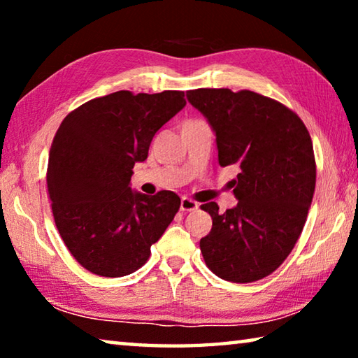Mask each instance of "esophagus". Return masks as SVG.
Masks as SVG:
<instances>
[{"mask_svg": "<svg viewBox=\"0 0 358 358\" xmlns=\"http://www.w3.org/2000/svg\"><path fill=\"white\" fill-rule=\"evenodd\" d=\"M199 203L196 201H192L189 197H181V205L180 208L181 211H192V210H197Z\"/></svg>", "mask_w": 358, "mask_h": 358, "instance_id": "1", "label": "esophagus"}]
</instances>
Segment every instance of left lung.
Here are the masks:
<instances>
[{"label":"left lung","instance_id":"8db88e82","mask_svg":"<svg viewBox=\"0 0 358 358\" xmlns=\"http://www.w3.org/2000/svg\"><path fill=\"white\" fill-rule=\"evenodd\" d=\"M186 98L215 131L220 166L241 171L232 181L237 207H201L213 220L201 240L205 264L226 281L262 280L286 260L306 222L316 187L310 132L290 108L250 90L199 88Z\"/></svg>","mask_w":358,"mask_h":358}]
</instances>
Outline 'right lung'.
<instances>
[{
    "label": "right lung",
    "mask_w": 358,
    "mask_h": 358,
    "mask_svg": "<svg viewBox=\"0 0 358 358\" xmlns=\"http://www.w3.org/2000/svg\"><path fill=\"white\" fill-rule=\"evenodd\" d=\"M185 106L183 92L121 90L85 102L59 124L47 189L58 232L83 268L106 278L134 273L177 215L175 192L147 196L129 183L156 132Z\"/></svg>",
    "instance_id": "obj_1"
}]
</instances>
